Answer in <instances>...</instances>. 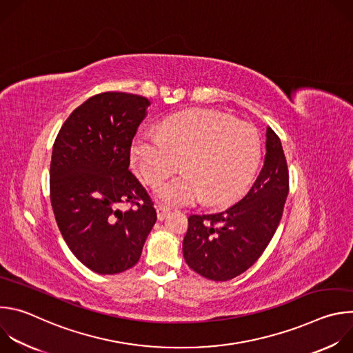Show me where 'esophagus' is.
<instances>
[{
  "label": "esophagus",
  "instance_id": "obj_1",
  "mask_svg": "<svg viewBox=\"0 0 353 353\" xmlns=\"http://www.w3.org/2000/svg\"><path fill=\"white\" fill-rule=\"evenodd\" d=\"M170 214V210L166 208V207H162V205H158L157 207V215H158V221H163L168 218V215Z\"/></svg>",
  "mask_w": 353,
  "mask_h": 353
}]
</instances>
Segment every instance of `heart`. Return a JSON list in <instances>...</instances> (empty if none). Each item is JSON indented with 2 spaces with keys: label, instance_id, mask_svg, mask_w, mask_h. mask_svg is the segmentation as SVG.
<instances>
[{
  "label": "heart",
  "instance_id": "heart-1",
  "mask_svg": "<svg viewBox=\"0 0 353 353\" xmlns=\"http://www.w3.org/2000/svg\"><path fill=\"white\" fill-rule=\"evenodd\" d=\"M131 162L146 184L183 173L155 188L159 203L190 205L201 198L222 204L236 198L254 174L261 139L257 130L214 110H188L168 117L155 131H141L130 149Z\"/></svg>",
  "mask_w": 353,
  "mask_h": 353
}]
</instances>
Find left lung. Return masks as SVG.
Here are the masks:
<instances>
[{
    "label": "left lung",
    "mask_w": 353,
    "mask_h": 353,
    "mask_svg": "<svg viewBox=\"0 0 353 353\" xmlns=\"http://www.w3.org/2000/svg\"><path fill=\"white\" fill-rule=\"evenodd\" d=\"M264 166L250 190L228 210L190 215L183 240L187 265L211 281H229L253 265L271 241L289 191L281 139L267 127Z\"/></svg>",
    "instance_id": "left-lung-1"
}]
</instances>
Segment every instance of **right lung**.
Masks as SVG:
<instances>
[{
  "label": "right lung",
  "mask_w": 353,
  "mask_h": 353,
  "mask_svg": "<svg viewBox=\"0 0 353 353\" xmlns=\"http://www.w3.org/2000/svg\"><path fill=\"white\" fill-rule=\"evenodd\" d=\"M149 105L124 92L92 96L65 120L53 146L50 198L59 229L72 254L97 274L134 267L157 222L152 201L128 170ZM121 202L137 208L123 213Z\"/></svg>",
  "instance_id": "1"
}]
</instances>
